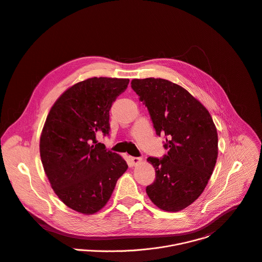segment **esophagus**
Masks as SVG:
<instances>
[{
    "label": "esophagus",
    "mask_w": 262,
    "mask_h": 262,
    "mask_svg": "<svg viewBox=\"0 0 262 262\" xmlns=\"http://www.w3.org/2000/svg\"><path fill=\"white\" fill-rule=\"evenodd\" d=\"M129 161H130V163H132L133 166H136V165L140 164V163L143 161V159L138 157H129Z\"/></svg>",
    "instance_id": "34e87169"
}]
</instances>
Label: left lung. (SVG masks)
Wrapping results in <instances>:
<instances>
[{"label":"left lung","instance_id":"obj_1","mask_svg":"<svg viewBox=\"0 0 262 262\" xmlns=\"http://www.w3.org/2000/svg\"><path fill=\"white\" fill-rule=\"evenodd\" d=\"M132 88L147 106L167 155L147 161L156 171L147 186L159 209L179 211L205 190L217 158V133L208 109L181 86L164 79H134Z\"/></svg>","mask_w":262,"mask_h":262}]
</instances>
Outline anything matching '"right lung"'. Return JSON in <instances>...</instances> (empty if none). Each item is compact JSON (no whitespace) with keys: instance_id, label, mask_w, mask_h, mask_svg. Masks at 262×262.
Instances as JSON below:
<instances>
[{"instance_id":"1","label":"right lung","mask_w":262,"mask_h":262,"mask_svg":"<svg viewBox=\"0 0 262 262\" xmlns=\"http://www.w3.org/2000/svg\"><path fill=\"white\" fill-rule=\"evenodd\" d=\"M128 79L94 77L66 90L43 125L39 151L53 191L70 209L93 214L104 208L127 164L98 143L109 135V110Z\"/></svg>"}]
</instances>
